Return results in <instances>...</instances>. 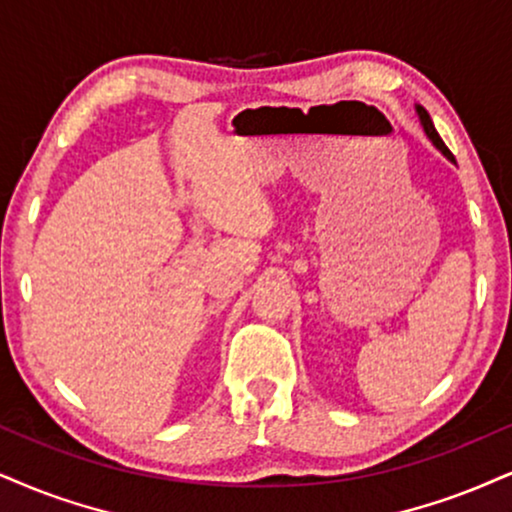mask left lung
<instances>
[{
    "mask_svg": "<svg viewBox=\"0 0 512 512\" xmlns=\"http://www.w3.org/2000/svg\"><path fill=\"white\" fill-rule=\"evenodd\" d=\"M415 111H418V116H420V123H422V128H425V132H427V137H430V140H432V144H434V147H437V149L441 151V154H444V156H446V159H449V161H453V163H456V159H453V154H451V151H449V147H446V144H444V140H441V137H439V132H437V130H434V125H432V118H430V113H427L425 109H422V106H415Z\"/></svg>",
    "mask_w": 512,
    "mask_h": 512,
    "instance_id": "8db88e82",
    "label": "left lung"
}]
</instances>
